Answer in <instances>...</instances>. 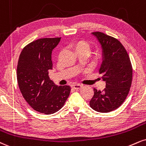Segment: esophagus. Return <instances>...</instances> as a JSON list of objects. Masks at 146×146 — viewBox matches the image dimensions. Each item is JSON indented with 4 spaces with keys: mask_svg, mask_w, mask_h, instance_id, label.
Segmentation results:
<instances>
[{
    "mask_svg": "<svg viewBox=\"0 0 146 146\" xmlns=\"http://www.w3.org/2000/svg\"><path fill=\"white\" fill-rule=\"evenodd\" d=\"M71 87H72V88L75 89V90H78V89H80L82 87V86L80 85V84H73Z\"/></svg>",
    "mask_w": 146,
    "mask_h": 146,
    "instance_id": "1",
    "label": "esophagus"
}]
</instances>
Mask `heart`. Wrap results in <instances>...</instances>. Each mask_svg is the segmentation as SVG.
<instances>
[{
    "mask_svg": "<svg viewBox=\"0 0 146 146\" xmlns=\"http://www.w3.org/2000/svg\"><path fill=\"white\" fill-rule=\"evenodd\" d=\"M73 47L76 53L80 52H86L88 53H90L91 48L90 43L85 40H79L78 41H75L73 43Z\"/></svg>",
    "mask_w": 146,
    "mask_h": 146,
    "instance_id": "obj_1",
    "label": "heart"
}]
</instances>
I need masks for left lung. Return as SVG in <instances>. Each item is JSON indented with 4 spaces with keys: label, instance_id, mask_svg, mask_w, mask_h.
I'll return each instance as SVG.
<instances>
[{
    "label": "left lung",
    "instance_id": "8db88e82",
    "mask_svg": "<svg viewBox=\"0 0 146 146\" xmlns=\"http://www.w3.org/2000/svg\"><path fill=\"white\" fill-rule=\"evenodd\" d=\"M103 48L99 69L106 85L103 91L94 88L90 106L96 111L108 113L118 108L126 99L131 86L133 67L129 56L117 38L101 32L92 33Z\"/></svg>",
    "mask_w": 146,
    "mask_h": 146
}]
</instances>
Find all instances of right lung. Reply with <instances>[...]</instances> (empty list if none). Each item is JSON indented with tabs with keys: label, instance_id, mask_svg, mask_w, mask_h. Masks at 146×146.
I'll return each mask as SVG.
<instances>
[{
	"label": "right lung",
	"instance_id": "add662e5",
	"mask_svg": "<svg viewBox=\"0 0 146 146\" xmlns=\"http://www.w3.org/2000/svg\"><path fill=\"white\" fill-rule=\"evenodd\" d=\"M60 37L35 40L23 48L17 66V80L23 97L35 111L52 114L60 110L68 97L69 86H58L50 79L52 52Z\"/></svg>",
	"mask_w": 146,
	"mask_h": 146
}]
</instances>
